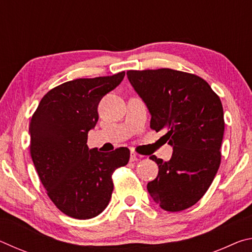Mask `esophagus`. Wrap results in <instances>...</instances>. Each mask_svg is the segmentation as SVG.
<instances>
[{"label":"esophagus","instance_id":"1","mask_svg":"<svg viewBox=\"0 0 252 252\" xmlns=\"http://www.w3.org/2000/svg\"><path fill=\"white\" fill-rule=\"evenodd\" d=\"M139 160V157L135 155L134 152H131L130 153V161L131 162H135V161H138Z\"/></svg>","mask_w":252,"mask_h":252}]
</instances>
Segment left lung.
<instances>
[{
  "instance_id": "obj_1",
  "label": "left lung",
  "mask_w": 252,
  "mask_h": 252,
  "mask_svg": "<svg viewBox=\"0 0 252 252\" xmlns=\"http://www.w3.org/2000/svg\"><path fill=\"white\" fill-rule=\"evenodd\" d=\"M134 91L151 114V129L173 148L169 161L151 156L159 172L147 189L165 211L197 203L215 179L224 132L220 97L203 79L186 72L159 69L127 71Z\"/></svg>"
}]
</instances>
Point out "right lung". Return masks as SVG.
I'll return each mask as SVG.
<instances>
[{"label": "right lung", "instance_id": "obj_1", "mask_svg": "<svg viewBox=\"0 0 252 252\" xmlns=\"http://www.w3.org/2000/svg\"><path fill=\"white\" fill-rule=\"evenodd\" d=\"M126 72L94 79H76L42 97L30 123L32 161L49 198L66 216L94 218L109 204L112 173L130 159L127 148L112 152L89 149L97 105L122 82Z\"/></svg>", "mask_w": 252, "mask_h": 252}]
</instances>
